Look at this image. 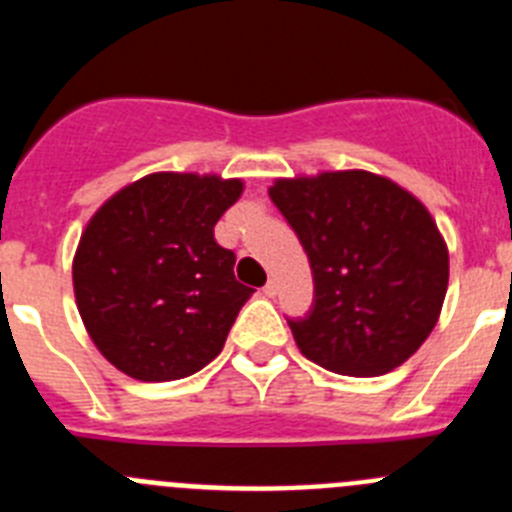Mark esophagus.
I'll return each instance as SVG.
<instances>
[{
    "label": "esophagus",
    "mask_w": 512,
    "mask_h": 512,
    "mask_svg": "<svg viewBox=\"0 0 512 512\" xmlns=\"http://www.w3.org/2000/svg\"><path fill=\"white\" fill-rule=\"evenodd\" d=\"M264 295L266 297H277L279 295V282H277V279H269V282L264 284Z\"/></svg>",
    "instance_id": "obj_1"
}]
</instances>
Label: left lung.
<instances>
[{
  "mask_svg": "<svg viewBox=\"0 0 512 512\" xmlns=\"http://www.w3.org/2000/svg\"><path fill=\"white\" fill-rule=\"evenodd\" d=\"M269 197L310 259L312 307L287 320L302 356L348 377L405 364L431 336L449 287L431 212L359 169L277 179Z\"/></svg>",
  "mask_w": 512,
  "mask_h": 512,
  "instance_id": "1",
  "label": "left lung"
}]
</instances>
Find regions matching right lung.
Segmentation results:
<instances>
[{
  "label": "right lung",
  "instance_id": "1",
  "mask_svg": "<svg viewBox=\"0 0 512 512\" xmlns=\"http://www.w3.org/2000/svg\"><path fill=\"white\" fill-rule=\"evenodd\" d=\"M241 192V179L161 171L94 212L74 256V295L94 346L120 372L169 382L223 351L253 292L215 241Z\"/></svg>",
  "mask_w": 512,
  "mask_h": 512
}]
</instances>
